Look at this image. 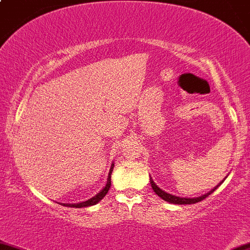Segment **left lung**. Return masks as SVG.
Here are the masks:
<instances>
[{"label":"left lung","mask_w":250,"mask_h":250,"mask_svg":"<svg viewBox=\"0 0 250 250\" xmlns=\"http://www.w3.org/2000/svg\"><path fill=\"white\" fill-rule=\"evenodd\" d=\"M221 183H223V182H220L219 184L217 185V187L213 188V189L210 190V191H208L207 194L201 195V196H199V197H194V199H188V197L174 196V195H171V194H168V192L164 191V190H161L160 188H159L158 185H156L155 183H154L153 178H151V177H150V184H151V188H153L154 192H155V194L158 195L159 197H161V199L165 200V201H167V202H169V203H174V205H191V203H196V202L202 201V200H205L206 197L209 196V195L212 194V192L214 191L215 189H218V187H219Z\"/></svg>","instance_id":"8db88e82"}]
</instances>
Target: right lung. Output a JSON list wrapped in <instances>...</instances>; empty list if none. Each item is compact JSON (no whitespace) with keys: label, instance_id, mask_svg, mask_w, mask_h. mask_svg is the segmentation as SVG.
<instances>
[{"label":"right lung","instance_id":"1","mask_svg":"<svg viewBox=\"0 0 250 250\" xmlns=\"http://www.w3.org/2000/svg\"><path fill=\"white\" fill-rule=\"evenodd\" d=\"M113 167H114V164H112V166H110L109 173H108L106 187H104V189H102L101 191H100L99 194L96 195V196L91 197V199H89V200H87V201H84V202H79V203H63V205H62V203H61V205H62V206H67V207L82 208V207H89V206H94V205H96L97 202L101 201V200L104 199V196H106V194H107L108 190H109V188H110V174H112Z\"/></svg>","mask_w":250,"mask_h":250}]
</instances>
